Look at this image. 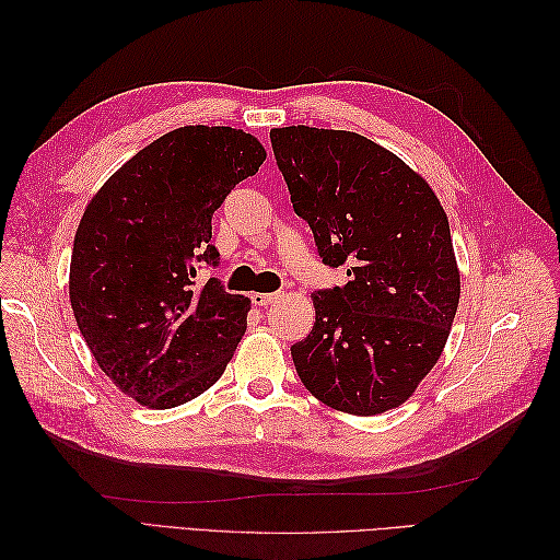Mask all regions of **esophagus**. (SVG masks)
I'll use <instances>...</instances> for the list:
<instances>
[{
	"label": "esophagus",
	"mask_w": 560,
	"mask_h": 560,
	"mask_svg": "<svg viewBox=\"0 0 560 560\" xmlns=\"http://www.w3.org/2000/svg\"><path fill=\"white\" fill-rule=\"evenodd\" d=\"M280 294H261V292H254L249 299H252V303L254 306H259V308H266V306H270V303H273L276 299H278Z\"/></svg>",
	"instance_id": "esophagus-1"
}]
</instances>
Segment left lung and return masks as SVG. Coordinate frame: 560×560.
<instances>
[{"mask_svg": "<svg viewBox=\"0 0 560 560\" xmlns=\"http://www.w3.org/2000/svg\"><path fill=\"white\" fill-rule=\"evenodd\" d=\"M270 144L322 264L350 278L313 294L296 374L336 411L395 409L436 364L460 299L446 212L425 179L358 132L273 128Z\"/></svg>", "mask_w": 560, "mask_h": 560, "instance_id": "left-lung-1", "label": "left lung"}]
</instances>
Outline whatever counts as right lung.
Wrapping results in <instances>:
<instances>
[{
	"mask_svg": "<svg viewBox=\"0 0 560 560\" xmlns=\"http://www.w3.org/2000/svg\"><path fill=\"white\" fill-rule=\"evenodd\" d=\"M266 151L229 126H184L138 151L89 202L74 235L70 301L97 366L149 409L222 378L249 299L196 270L219 266L212 214Z\"/></svg>",
	"mask_w": 560,
	"mask_h": 560,
	"instance_id": "add662e5",
	"label": "right lung"
}]
</instances>
